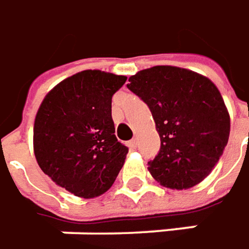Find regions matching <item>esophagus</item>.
Masks as SVG:
<instances>
[{
    "label": "esophagus",
    "instance_id": "obj_1",
    "mask_svg": "<svg viewBox=\"0 0 249 249\" xmlns=\"http://www.w3.org/2000/svg\"><path fill=\"white\" fill-rule=\"evenodd\" d=\"M137 145H138V140H137V138H134V140H131V141L128 142V147L131 148V149H135Z\"/></svg>",
    "mask_w": 249,
    "mask_h": 249
}]
</instances>
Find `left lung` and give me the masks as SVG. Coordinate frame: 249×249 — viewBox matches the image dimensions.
Here are the masks:
<instances>
[{"label":"left lung","mask_w":249,"mask_h":249,"mask_svg":"<svg viewBox=\"0 0 249 249\" xmlns=\"http://www.w3.org/2000/svg\"><path fill=\"white\" fill-rule=\"evenodd\" d=\"M126 85L151 109L161 138L151 175L171 190H188L213 171L227 147L230 114L215 84L194 71L157 65Z\"/></svg>","instance_id":"1"}]
</instances>
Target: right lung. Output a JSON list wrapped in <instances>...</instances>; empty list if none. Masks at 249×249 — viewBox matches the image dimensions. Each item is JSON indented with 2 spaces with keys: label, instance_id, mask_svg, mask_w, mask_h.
<instances>
[{
  "label": "right lung",
  "instance_id": "right-lung-1",
  "mask_svg": "<svg viewBox=\"0 0 249 249\" xmlns=\"http://www.w3.org/2000/svg\"><path fill=\"white\" fill-rule=\"evenodd\" d=\"M126 81L87 70L55 85L41 102L34 123V154L57 185L81 198L108 191L128 148L115 137L112 95Z\"/></svg>",
  "mask_w": 249,
  "mask_h": 249
}]
</instances>
